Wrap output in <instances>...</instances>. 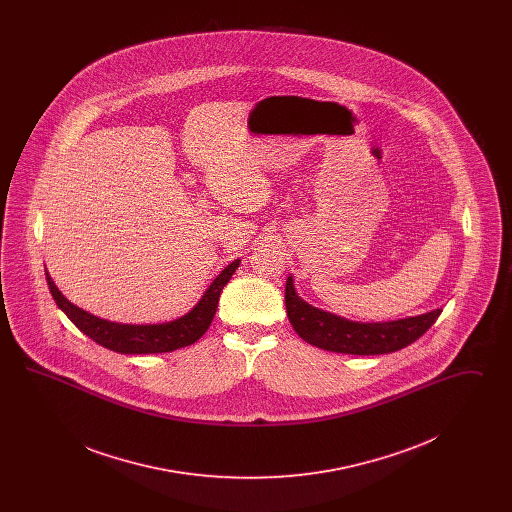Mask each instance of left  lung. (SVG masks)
<instances>
[{"mask_svg":"<svg viewBox=\"0 0 512 512\" xmlns=\"http://www.w3.org/2000/svg\"><path fill=\"white\" fill-rule=\"evenodd\" d=\"M286 311L299 338L320 349L345 355H384L399 351L426 334L441 315V309H436L420 317L391 322H353L305 303L295 293L292 276L286 282Z\"/></svg>","mask_w":512,"mask_h":512,"instance_id":"8db88e82","label":"left lung"}]
</instances>
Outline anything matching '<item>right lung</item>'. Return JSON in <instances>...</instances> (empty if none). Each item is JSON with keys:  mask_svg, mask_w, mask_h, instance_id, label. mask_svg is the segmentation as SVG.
Returning a JSON list of instances; mask_svg holds the SVG:
<instances>
[{"mask_svg": "<svg viewBox=\"0 0 512 512\" xmlns=\"http://www.w3.org/2000/svg\"><path fill=\"white\" fill-rule=\"evenodd\" d=\"M238 265H240V259L232 261L228 267L224 268L188 315L165 324H140V326L119 324V322H109V320L94 317L78 309L67 297H63V293L57 290L48 272H46V280L57 307L71 318V322L82 334L92 338L101 347H107L117 353L147 355V353L174 351L199 340L209 330L213 317L217 313L220 292L228 284Z\"/></svg>", "mask_w": 512, "mask_h": 512, "instance_id": "right-lung-1", "label": "right lung"}]
</instances>
